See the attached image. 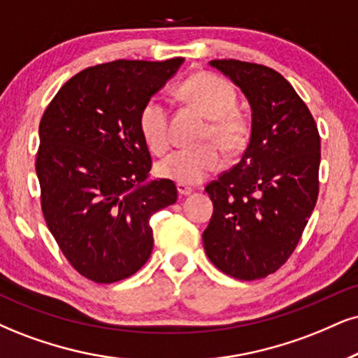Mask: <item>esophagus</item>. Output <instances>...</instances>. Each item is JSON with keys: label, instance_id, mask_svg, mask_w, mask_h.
Returning a JSON list of instances; mask_svg holds the SVG:
<instances>
[{"label": "esophagus", "instance_id": "1", "mask_svg": "<svg viewBox=\"0 0 358 358\" xmlns=\"http://www.w3.org/2000/svg\"><path fill=\"white\" fill-rule=\"evenodd\" d=\"M178 192L179 196H189V194H192V187L186 186V184H178Z\"/></svg>", "mask_w": 358, "mask_h": 358}]
</instances>
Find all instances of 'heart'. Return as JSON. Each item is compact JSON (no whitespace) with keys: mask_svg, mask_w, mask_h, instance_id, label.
Segmentation results:
<instances>
[{"mask_svg":"<svg viewBox=\"0 0 358 358\" xmlns=\"http://www.w3.org/2000/svg\"><path fill=\"white\" fill-rule=\"evenodd\" d=\"M178 96L207 117L201 141L206 144L174 151L157 162L159 178L178 184H199L222 164L224 152H241L249 139V122L237 106V92L231 83L213 73H196L178 86ZM138 127L152 152L169 149V113L159 96L149 98L141 108Z\"/></svg>","mask_w":358,"mask_h":358,"instance_id":"1","label":"heart"}]
</instances>
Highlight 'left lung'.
Wrapping results in <instances>:
<instances>
[{"label": "left lung", "mask_w": 358, "mask_h": 358, "mask_svg": "<svg viewBox=\"0 0 358 358\" xmlns=\"http://www.w3.org/2000/svg\"><path fill=\"white\" fill-rule=\"evenodd\" d=\"M252 108L244 156L206 186L214 214L202 234L207 257L239 280L284 266L301 241L319 196L320 136L290 83L264 64L214 59Z\"/></svg>", "instance_id": "8db88e82"}]
</instances>
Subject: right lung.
Wrapping results in <instances>:
<instances>
[{
    "instance_id": "1",
    "label": "right lung",
    "mask_w": 358,
    "mask_h": 358,
    "mask_svg": "<svg viewBox=\"0 0 358 358\" xmlns=\"http://www.w3.org/2000/svg\"><path fill=\"white\" fill-rule=\"evenodd\" d=\"M182 61L117 59L83 69L39 122L44 220L74 271L92 282L138 272L152 252L149 220L178 201L172 180L144 184L152 161L138 116Z\"/></svg>"
}]
</instances>
